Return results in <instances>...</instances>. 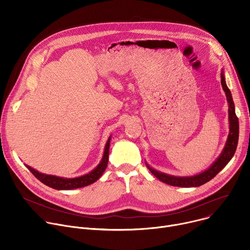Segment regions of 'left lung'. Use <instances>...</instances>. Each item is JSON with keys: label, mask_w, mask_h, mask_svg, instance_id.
Listing matches in <instances>:
<instances>
[{"label": "left lung", "mask_w": 250, "mask_h": 250, "mask_svg": "<svg viewBox=\"0 0 250 250\" xmlns=\"http://www.w3.org/2000/svg\"><path fill=\"white\" fill-rule=\"evenodd\" d=\"M221 83L229 103V137L223 152L221 153L219 158L209 166V168H208L206 171L198 175H194L191 177H177V176L168 175L151 168L146 163V166L149 169V171L156 178H158L161 182L171 186H177V187H199L208 182L209 180H211L221 170L225 168V166L230 161V159L234 155L236 146H237V142H238L239 125H238V119L235 115L234 103L231 97V93L227 86L223 71L221 73Z\"/></svg>", "instance_id": "8db88e82"}]
</instances>
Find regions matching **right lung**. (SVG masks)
I'll list each match as a JSON object with an SVG mask.
<instances>
[{
    "instance_id": "1",
    "label": "right lung",
    "mask_w": 250,
    "mask_h": 250,
    "mask_svg": "<svg viewBox=\"0 0 250 250\" xmlns=\"http://www.w3.org/2000/svg\"><path fill=\"white\" fill-rule=\"evenodd\" d=\"M110 141H111V136L109 137L108 141H106L104 155H103V158H102L101 162L99 163V165L94 170L89 172L88 174L80 176V177H76V178L57 177V176H53V175L40 173L39 171L31 168L30 166H27V165H25V166L42 183H43L44 185H46L50 188L56 189V190H72V189L89 186L99 179V178L103 175L104 171L105 170L106 166H108Z\"/></svg>"
}]
</instances>
